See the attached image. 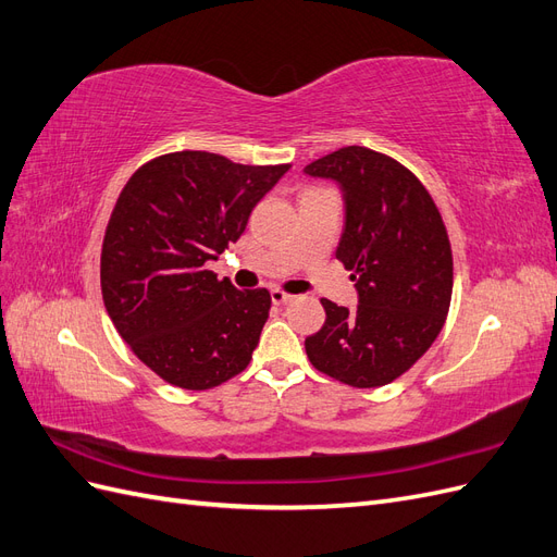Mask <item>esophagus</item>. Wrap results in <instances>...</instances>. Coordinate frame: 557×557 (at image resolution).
<instances>
[{
    "mask_svg": "<svg viewBox=\"0 0 557 557\" xmlns=\"http://www.w3.org/2000/svg\"><path fill=\"white\" fill-rule=\"evenodd\" d=\"M293 299H295L293 295L283 293V290H278V288L272 290V301H274V305H288V301H293Z\"/></svg>",
    "mask_w": 557,
    "mask_h": 557,
    "instance_id": "34e87169",
    "label": "esophagus"
}]
</instances>
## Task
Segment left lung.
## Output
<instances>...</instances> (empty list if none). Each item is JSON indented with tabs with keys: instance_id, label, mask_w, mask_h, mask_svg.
Returning a JSON list of instances; mask_svg holds the SVG:
<instances>
[{
	"instance_id": "8db88e82",
	"label": "left lung",
	"mask_w": 557,
	"mask_h": 557,
	"mask_svg": "<svg viewBox=\"0 0 557 557\" xmlns=\"http://www.w3.org/2000/svg\"><path fill=\"white\" fill-rule=\"evenodd\" d=\"M344 193L336 260L356 281L358 309L320 299L325 325L307 336L311 364L352 387L395 381L440 336L453 295L448 232L434 199L407 166L346 146L305 166Z\"/></svg>"
}]
</instances>
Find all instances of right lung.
I'll use <instances>...</instances> for the list:
<instances>
[{
    "instance_id": "obj_1",
    "label": "right lung",
    "mask_w": 557,
    "mask_h": 557,
    "mask_svg": "<svg viewBox=\"0 0 557 557\" xmlns=\"http://www.w3.org/2000/svg\"><path fill=\"white\" fill-rule=\"evenodd\" d=\"M290 164H237L207 150L146 162L117 197L102 244L109 318L146 367L209 391L248 367L272 295L237 290L205 264L237 242Z\"/></svg>"
}]
</instances>
